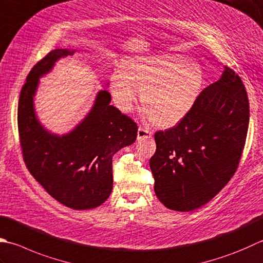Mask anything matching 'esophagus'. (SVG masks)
<instances>
[{
  "mask_svg": "<svg viewBox=\"0 0 263 263\" xmlns=\"http://www.w3.org/2000/svg\"><path fill=\"white\" fill-rule=\"evenodd\" d=\"M153 135V132L149 130L148 127L145 126H139L138 128V139H141V138H149Z\"/></svg>",
  "mask_w": 263,
  "mask_h": 263,
  "instance_id": "esophagus-1",
  "label": "esophagus"
}]
</instances>
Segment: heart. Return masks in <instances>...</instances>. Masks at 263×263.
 Here are the masks:
<instances>
[{
    "instance_id": "heart-1",
    "label": "heart",
    "mask_w": 263,
    "mask_h": 263,
    "mask_svg": "<svg viewBox=\"0 0 263 263\" xmlns=\"http://www.w3.org/2000/svg\"><path fill=\"white\" fill-rule=\"evenodd\" d=\"M204 84L200 66L181 55L140 57L126 61L111 76L115 105L130 111L138 89L143 111L154 125L170 127L186 117L196 104Z\"/></svg>"
}]
</instances>
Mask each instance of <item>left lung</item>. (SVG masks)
Instances as JSON below:
<instances>
[{
	"mask_svg": "<svg viewBox=\"0 0 263 263\" xmlns=\"http://www.w3.org/2000/svg\"><path fill=\"white\" fill-rule=\"evenodd\" d=\"M249 122L245 86L235 70L224 67L181 122L155 133L156 152L149 165L164 206L189 212L220 193L237 171Z\"/></svg>",
	"mask_w": 263,
	"mask_h": 263,
	"instance_id": "1",
	"label": "left lung"
}]
</instances>
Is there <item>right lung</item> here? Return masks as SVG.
Wrapping results in <instances>:
<instances>
[{
    "label": "right lung",
    "instance_id": "add662e5",
    "mask_svg": "<svg viewBox=\"0 0 263 263\" xmlns=\"http://www.w3.org/2000/svg\"><path fill=\"white\" fill-rule=\"evenodd\" d=\"M74 51H51L29 71L19 97L18 132L23 158L30 174L54 199L67 208L90 210L109 197L112 189L111 158L136 141L137 123L111 106L104 90L85 120L63 137L50 135L36 120L33 97L39 77L55 60Z\"/></svg>",
    "mask_w": 263,
    "mask_h": 263
}]
</instances>
